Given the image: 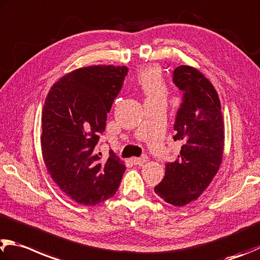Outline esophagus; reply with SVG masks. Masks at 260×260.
Wrapping results in <instances>:
<instances>
[{"label": "esophagus", "mask_w": 260, "mask_h": 260, "mask_svg": "<svg viewBox=\"0 0 260 260\" xmlns=\"http://www.w3.org/2000/svg\"><path fill=\"white\" fill-rule=\"evenodd\" d=\"M132 161L134 162V165H138V166H142L144 162L148 161V157L143 155V157H141V158H133V159H132Z\"/></svg>", "instance_id": "1"}]
</instances>
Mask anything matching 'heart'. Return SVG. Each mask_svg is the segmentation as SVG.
I'll return each instance as SVG.
<instances>
[{
	"label": "heart",
	"mask_w": 260,
	"mask_h": 260,
	"mask_svg": "<svg viewBox=\"0 0 260 260\" xmlns=\"http://www.w3.org/2000/svg\"><path fill=\"white\" fill-rule=\"evenodd\" d=\"M136 84L149 101H166L168 88L165 83L161 70L157 66H145L136 76Z\"/></svg>",
	"instance_id": "1"
}]
</instances>
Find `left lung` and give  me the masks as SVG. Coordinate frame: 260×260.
<instances>
[{"mask_svg": "<svg viewBox=\"0 0 260 260\" xmlns=\"http://www.w3.org/2000/svg\"><path fill=\"white\" fill-rule=\"evenodd\" d=\"M174 83L183 92L174 129L182 143L178 159L167 162L154 192L176 207L199 199L219 171L224 154V121L218 93L204 74L191 66H179Z\"/></svg>", "mask_w": 260, "mask_h": 260, "instance_id": "8db88e82", "label": "left lung"}]
</instances>
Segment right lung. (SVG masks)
Instances as JSON below:
<instances>
[{"mask_svg":"<svg viewBox=\"0 0 260 260\" xmlns=\"http://www.w3.org/2000/svg\"><path fill=\"white\" fill-rule=\"evenodd\" d=\"M127 73L126 66L78 68L55 82L46 95L42 157L53 182L77 204L95 206L119 187L126 166L111 150L100 160L95 145Z\"/></svg>","mask_w":260,"mask_h":260,"instance_id":"right-lung-1","label":"right lung"}]
</instances>
